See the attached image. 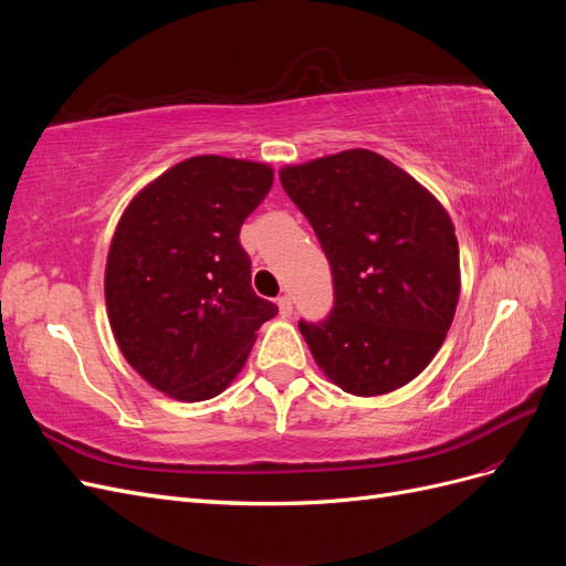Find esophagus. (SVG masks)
I'll return each instance as SVG.
<instances>
[{
    "label": "esophagus",
    "mask_w": 566,
    "mask_h": 566,
    "mask_svg": "<svg viewBox=\"0 0 566 566\" xmlns=\"http://www.w3.org/2000/svg\"><path fill=\"white\" fill-rule=\"evenodd\" d=\"M279 312H281L283 318L293 316V300H290L287 295H281V297H279Z\"/></svg>",
    "instance_id": "1"
}]
</instances>
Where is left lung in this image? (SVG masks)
<instances>
[{"label": "left lung", "instance_id": "obj_1", "mask_svg": "<svg viewBox=\"0 0 566 566\" xmlns=\"http://www.w3.org/2000/svg\"><path fill=\"white\" fill-rule=\"evenodd\" d=\"M281 184L333 273L331 314L300 321L316 364L356 397L403 387L432 361L455 314L460 256L447 210L364 148L285 167Z\"/></svg>", "mask_w": 566, "mask_h": 566}]
</instances>
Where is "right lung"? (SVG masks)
I'll return each instance as SVG.
<instances>
[{"label": "right lung", "mask_w": 566, "mask_h": 566, "mask_svg": "<svg viewBox=\"0 0 566 566\" xmlns=\"http://www.w3.org/2000/svg\"><path fill=\"white\" fill-rule=\"evenodd\" d=\"M273 184L271 167L188 158L136 196L106 264L111 328L129 366L179 401H205L243 368L279 306L252 290L243 221Z\"/></svg>", "instance_id": "obj_1"}]
</instances>
